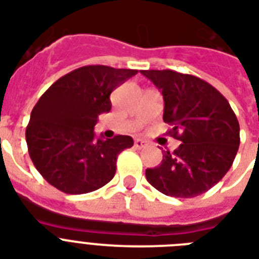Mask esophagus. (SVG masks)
<instances>
[{"label": "esophagus", "instance_id": "1", "mask_svg": "<svg viewBox=\"0 0 259 259\" xmlns=\"http://www.w3.org/2000/svg\"><path fill=\"white\" fill-rule=\"evenodd\" d=\"M134 146H136L137 149H144V148L148 146V144H146V141L141 140V138H137V140L134 141Z\"/></svg>", "mask_w": 259, "mask_h": 259}]
</instances>
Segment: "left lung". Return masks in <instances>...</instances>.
Instances as JSON below:
<instances>
[{"label":"left lung","instance_id":"obj_1","mask_svg":"<svg viewBox=\"0 0 259 259\" xmlns=\"http://www.w3.org/2000/svg\"><path fill=\"white\" fill-rule=\"evenodd\" d=\"M164 97V122L181 141L148 168L146 180L166 196L195 197L229 172L239 148V122L229 101L203 79L172 70L141 71Z\"/></svg>","mask_w":259,"mask_h":259}]
</instances>
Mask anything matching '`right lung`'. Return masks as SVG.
Masks as SVG:
<instances>
[{"label":"right lung","mask_w":259,"mask_h":259,"mask_svg":"<svg viewBox=\"0 0 259 259\" xmlns=\"http://www.w3.org/2000/svg\"><path fill=\"white\" fill-rule=\"evenodd\" d=\"M137 70L84 66L47 90L30 113L25 138L36 169L70 195L93 192L115 175L117 157L133 146L129 136L95 138L94 126L111 110L110 94Z\"/></svg>","instance_id":"add662e5"}]
</instances>
